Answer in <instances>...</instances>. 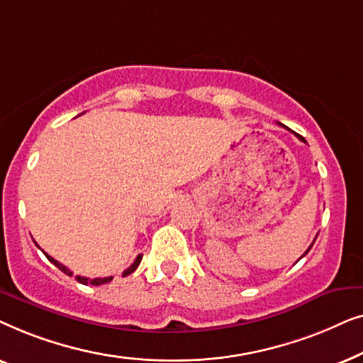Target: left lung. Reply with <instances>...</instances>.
Masks as SVG:
<instances>
[{
    "label": "left lung",
    "instance_id": "obj_1",
    "mask_svg": "<svg viewBox=\"0 0 363 363\" xmlns=\"http://www.w3.org/2000/svg\"><path fill=\"white\" fill-rule=\"evenodd\" d=\"M279 125H281V123H279ZM282 127H286V125H282ZM286 128H287V127H286ZM289 130H291V128H289ZM296 135H297V133H296ZM297 137H299V138H301V140H302V142H306V140H304V138H302V137H301V135H297ZM314 241H315V240H314ZM312 245H314V242H312ZM312 245H311V246H309V247H307V251H306V252H304V255H302V256H301V257H304V256H306V255H307V252H309V251H311V247H312ZM301 257H299V259H301ZM299 259H297V261H299Z\"/></svg>",
    "mask_w": 363,
    "mask_h": 363
}]
</instances>
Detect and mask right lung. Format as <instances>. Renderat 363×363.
<instances>
[{"label":"right lung","instance_id":"obj_1","mask_svg":"<svg viewBox=\"0 0 363 363\" xmlns=\"http://www.w3.org/2000/svg\"><path fill=\"white\" fill-rule=\"evenodd\" d=\"M44 255H46V252H44ZM46 257H48L49 261L52 262L54 266L59 267V269H61V271L64 272V274H67V276H72V272L69 271L66 266L61 264V262L56 261V259H54V257H51V256H49V255H46ZM138 264H140V256L137 257L135 262H133V264H132L130 267H128V269L123 271V274H122V276H127V274H130V272H133V271L137 269ZM76 279H77L79 282H82V284H86V286H87V284H92V286H101V284H106V282H111V281L113 279V276H108V277H96V279H91V277H82V276H76Z\"/></svg>","mask_w":363,"mask_h":363}]
</instances>
